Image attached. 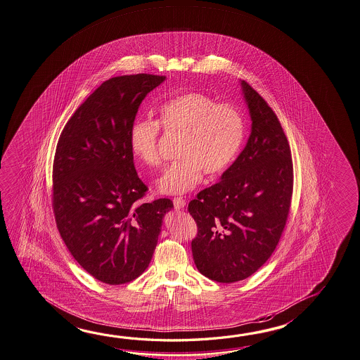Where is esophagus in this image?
<instances>
[{"label": "esophagus", "instance_id": "esophagus-1", "mask_svg": "<svg viewBox=\"0 0 360 360\" xmlns=\"http://www.w3.org/2000/svg\"><path fill=\"white\" fill-rule=\"evenodd\" d=\"M172 203H174V207H175L176 210H183L184 207L186 205V200H185L184 198L177 196V198L172 199Z\"/></svg>", "mask_w": 360, "mask_h": 360}]
</instances>
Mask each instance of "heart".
<instances>
[{
	"label": "heart",
	"instance_id": "heart-1",
	"mask_svg": "<svg viewBox=\"0 0 360 360\" xmlns=\"http://www.w3.org/2000/svg\"><path fill=\"white\" fill-rule=\"evenodd\" d=\"M161 124L165 131L181 134L179 158L158 179L162 194L175 195L194 189L203 175H222L235 161L245 137L241 110L231 103H217L203 92H185L165 103L158 122L137 119L131 128L133 153L150 167L162 162L160 152Z\"/></svg>",
	"mask_w": 360,
	"mask_h": 360
}]
</instances>
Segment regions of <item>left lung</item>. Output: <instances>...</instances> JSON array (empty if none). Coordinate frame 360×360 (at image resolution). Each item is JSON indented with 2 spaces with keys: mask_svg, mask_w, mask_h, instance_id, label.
I'll use <instances>...</instances> for the list:
<instances>
[{
  "mask_svg": "<svg viewBox=\"0 0 360 360\" xmlns=\"http://www.w3.org/2000/svg\"><path fill=\"white\" fill-rule=\"evenodd\" d=\"M242 90L252 120L248 144L188 207L198 227L191 241L196 268L219 283L243 281L268 262L293 194L292 153L278 117L245 81Z\"/></svg>",
  "mask_w": 360,
  "mask_h": 360,
  "instance_id": "1",
  "label": "left lung"
}]
</instances>
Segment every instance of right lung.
<instances>
[{
    "label": "right lung",
    "instance_id": "obj_1",
    "mask_svg": "<svg viewBox=\"0 0 360 360\" xmlns=\"http://www.w3.org/2000/svg\"><path fill=\"white\" fill-rule=\"evenodd\" d=\"M165 76L138 73L103 82L75 111L53 161L52 207L73 259L95 279L119 285L148 266L167 198L143 202L131 128L138 108Z\"/></svg>",
    "mask_w": 360,
    "mask_h": 360
}]
</instances>
